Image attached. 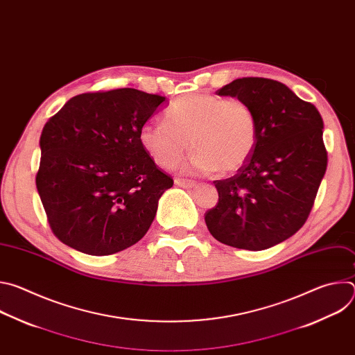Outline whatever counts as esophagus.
<instances>
[{
  "label": "esophagus",
  "instance_id": "esophagus-1",
  "mask_svg": "<svg viewBox=\"0 0 355 355\" xmlns=\"http://www.w3.org/2000/svg\"><path fill=\"white\" fill-rule=\"evenodd\" d=\"M175 185L182 187V188H193L198 185V181H192V180H184V178H175L174 180Z\"/></svg>",
  "mask_w": 355,
  "mask_h": 355
}]
</instances>
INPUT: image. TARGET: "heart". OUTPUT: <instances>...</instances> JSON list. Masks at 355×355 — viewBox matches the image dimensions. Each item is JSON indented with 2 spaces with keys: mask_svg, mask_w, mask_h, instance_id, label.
Masks as SVG:
<instances>
[{
  "mask_svg": "<svg viewBox=\"0 0 355 355\" xmlns=\"http://www.w3.org/2000/svg\"><path fill=\"white\" fill-rule=\"evenodd\" d=\"M189 139L195 150L191 170L234 173L254 153L259 121L243 99L191 92L167 108L166 119H150L139 130L141 147L162 167L180 163L189 148Z\"/></svg>",
  "mask_w": 355,
  "mask_h": 355,
  "instance_id": "b5f03b06",
  "label": "heart"
}]
</instances>
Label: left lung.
<instances>
[{
	"mask_svg": "<svg viewBox=\"0 0 355 355\" xmlns=\"http://www.w3.org/2000/svg\"><path fill=\"white\" fill-rule=\"evenodd\" d=\"M216 94L252 108L259 141L237 174L214 181L219 200L205 222L223 244L266 250L293 236L312 211L327 167L323 119L313 104L270 78H237Z\"/></svg>",
	"mask_w": 355,
	"mask_h": 355,
	"instance_id": "8db88e82",
	"label": "left lung"
}]
</instances>
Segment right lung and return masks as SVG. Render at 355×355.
<instances>
[{"mask_svg":"<svg viewBox=\"0 0 355 355\" xmlns=\"http://www.w3.org/2000/svg\"><path fill=\"white\" fill-rule=\"evenodd\" d=\"M166 96L135 88L73 96L40 135L36 188L53 234L89 256L137 243L173 187L139 141Z\"/></svg>","mask_w":355,"mask_h":355,"instance_id":"add662e5","label":"right lung"}]
</instances>
